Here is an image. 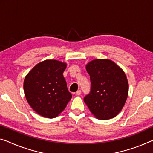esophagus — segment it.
I'll list each match as a JSON object with an SVG mask.
<instances>
[{"label":"esophagus","mask_w":153,"mask_h":153,"mask_svg":"<svg viewBox=\"0 0 153 153\" xmlns=\"http://www.w3.org/2000/svg\"><path fill=\"white\" fill-rule=\"evenodd\" d=\"M81 93H82V91H81L80 90H78V91H77V92H76V94L77 95H80Z\"/></svg>","instance_id":"obj_1"}]
</instances>
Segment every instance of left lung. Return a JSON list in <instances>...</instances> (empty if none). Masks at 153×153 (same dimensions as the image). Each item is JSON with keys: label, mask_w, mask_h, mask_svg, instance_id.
<instances>
[{"label": "left lung", "mask_w": 153, "mask_h": 153, "mask_svg": "<svg viewBox=\"0 0 153 153\" xmlns=\"http://www.w3.org/2000/svg\"><path fill=\"white\" fill-rule=\"evenodd\" d=\"M90 76L91 91L84 97L89 110L97 119L115 117L125 104L128 83L122 69L106 59H97L86 65Z\"/></svg>", "instance_id": "left-lung-1"}]
</instances>
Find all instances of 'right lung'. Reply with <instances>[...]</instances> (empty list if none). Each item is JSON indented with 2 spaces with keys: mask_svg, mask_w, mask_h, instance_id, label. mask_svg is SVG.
Masks as SVG:
<instances>
[{
  "mask_svg": "<svg viewBox=\"0 0 153 153\" xmlns=\"http://www.w3.org/2000/svg\"><path fill=\"white\" fill-rule=\"evenodd\" d=\"M67 65L60 61L45 60L36 65L25 78L27 102L42 117H57L71 99L62 75Z\"/></svg>",
  "mask_w": 153,
  "mask_h": 153,
  "instance_id": "right-lung-1",
  "label": "right lung"
}]
</instances>
